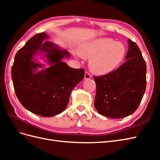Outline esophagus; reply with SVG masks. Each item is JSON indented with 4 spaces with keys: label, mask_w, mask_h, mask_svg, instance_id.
Returning <instances> with one entry per match:
<instances>
[{
    "label": "esophagus",
    "mask_w": 160,
    "mask_h": 160,
    "mask_svg": "<svg viewBox=\"0 0 160 160\" xmlns=\"http://www.w3.org/2000/svg\"><path fill=\"white\" fill-rule=\"evenodd\" d=\"M91 77V75L88 72H85V76H84V79H89Z\"/></svg>",
    "instance_id": "34e87169"
}]
</instances>
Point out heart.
Wrapping results in <instances>:
<instances>
[{
	"label": "heart",
	"instance_id": "heart-1",
	"mask_svg": "<svg viewBox=\"0 0 160 160\" xmlns=\"http://www.w3.org/2000/svg\"><path fill=\"white\" fill-rule=\"evenodd\" d=\"M126 49L123 43L109 38H101L90 41L81 48L80 55L89 59L90 70L97 75H105L113 71L124 59Z\"/></svg>",
	"mask_w": 160,
	"mask_h": 160
}]
</instances>
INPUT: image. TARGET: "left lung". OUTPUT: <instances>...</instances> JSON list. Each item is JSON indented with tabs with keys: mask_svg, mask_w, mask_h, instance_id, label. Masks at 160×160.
<instances>
[{
	"mask_svg": "<svg viewBox=\"0 0 160 160\" xmlns=\"http://www.w3.org/2000/svg\"><path fill=\"white\" fill-rule=\"evenodd\" d=\"M126 60L109 73L93 77L96 83L95 108L111 118H122L133 113L146 88V64L135 42L128 39Z\"/></svg>",
	"mask_w": 160,
	"mask_h": 160,
	"instance_id": "left-lung-1",
	"label": "left lung"
}]
</instances>
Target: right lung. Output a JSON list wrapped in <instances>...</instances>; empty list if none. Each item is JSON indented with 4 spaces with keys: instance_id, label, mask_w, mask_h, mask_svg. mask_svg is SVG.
Here are the masks:
<instances>
[{
    "instance_id": "right-lung-1",
    "label": "right lung",
    "mask_w": 160,
    "mask_h": 160,
    "mask_svg": "<svg viewBox=\"0 0 160 160\" xmlns=\"http://www.w3.org/2000/svg\"><path fill=\"white\" fill-rule=\"evenodd\" d=\"M45 32L38 33L28 40L14 57L11 69L14 89L22 106L31 112L52 117L62 113L68 104L72 90L84 78V69H73L63 58L70 53L51 41ZM42 54L50 66L34 60ZM38 68H42L38 71Z\"/></svg>"
}]
</instances>
